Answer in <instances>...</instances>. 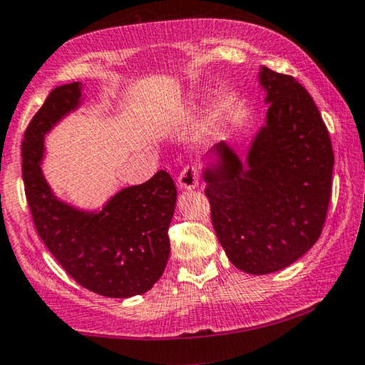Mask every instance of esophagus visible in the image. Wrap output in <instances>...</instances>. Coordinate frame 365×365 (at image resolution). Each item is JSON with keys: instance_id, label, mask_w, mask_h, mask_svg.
<instances>
[{"instance_id": "esophagus-1", "label": "esophagus", "mask_w": 365, "mask_h": 365, "mask_svg": "<svg viewBox=\"0 0 365 365\" xmlns=\"http://www.w3.org/2000/svg\"><path fill=\"white\" fill-rule=\"evenodd\" d=\"M199 177L200 171L197 165H188L182 170V173L178 175V187L185 188V190H192L199 185Z\"/></svg>"}]
</instances>
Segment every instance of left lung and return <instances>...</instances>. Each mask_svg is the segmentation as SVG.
<instances>
[{
	"label": "left lung",
	"mask_w": 365,
	"mask_h": 365,
	"mask_svg": "<svg viewBox=\"0 0 365 365\" xmlns=\"http://www.w3.org/2000/svg\"><path fill=\"white\" fill-rule=\"evenodd\" d=\"M266 125L245 168L225 142L204 170L217 240L233 266L267 274L290 266L321 237L328 215L334 154L311 94L292 75L262 66Z\"/></svg>",
	"instance_id": "1"
}]
</instances>
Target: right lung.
Returning a JSON list of instances; mask_svg holds the SVG:
<instances>
[{"label": "right lung", "mask_w": 365, "mask_h": 365, "mask_svg": "<svg viewBox=\"0 0 365 365\" xmlns=\"http://www.w3.org/2000/svg\"><path fill=\"white\" fill-rule=\"evenodd\" d=\"M81 82L49 92L22 140V178L41 240L81 287L113 299L140 295L161 278L170 257L168 228L177 187L166 171L127 187L99 212L58 200L41 171L44 135L81 103Z\"/></svg>", "instance_id": "right-lung-1"}]
</instances>
